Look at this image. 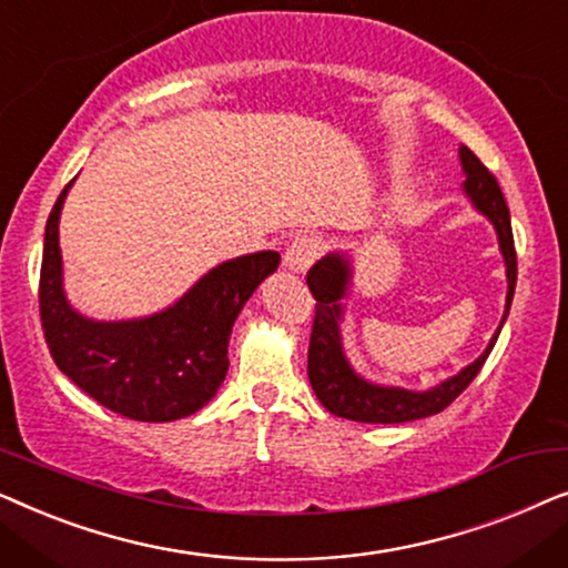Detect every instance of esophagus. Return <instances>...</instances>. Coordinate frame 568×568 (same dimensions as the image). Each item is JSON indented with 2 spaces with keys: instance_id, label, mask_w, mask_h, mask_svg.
Segmentation results:
<instances>
[{
  "instance_id": "obj_1",
  "label": "esophagus",
  "mask_w": 568,
  "mask_h": 568,
  "mask_svg": "<svg viewBox=\"0 0 568 568\" xmlns=\"http://www.w3.org/2000/svg\"><path fill=\"white\" fill-rule=\"evenodd\" d=\"M323 240L317 235H297L286 247L284 263L297 274H305V271L313 266V263L323 255Z\"/></svg>"
}]
</instances>
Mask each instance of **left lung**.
Masks as SVG:
<instances>
[{"label": "left lung", "mask_w": 568, "mask_h": 568, "mask_svg": "<svg viewBox=\"0 0 568 568\" xmlns=\"http://www.w3.org/2000/svg\"><path fill=\"white\" fill-rule=\"evenodd\" d=\"M460 160L465 170V193H468L478 212H484L488 220L494 222L496 235H499V247L504 253V263H507V310L509 313L511 297H515L517 286V251H515V235H511L509 209L504 201V193L496 183V178L488 173V168L473 154L468 146H460ZM348 284V263L341 255H328V258L317 261L313 268L307 271V286L315 297V317H313V333H310V348H307V377L310 385L331 414L352 418V422L364 424H403L416 422V418H426L445 410L465 387H468L476 375L484 367V362L491 354V348L499 338V331L491 338V344L484 354L478 356L470 367H465L460 375H455L447 383H442L429 393H414L400 390V387H379L369 385L367 379L354 375L348 367L344 352H341L338 338V317L341 305L338 300L344 297ZM504 325V321H501Z\"/></svg>", "instance_id": "obj_1"}]
</instances>
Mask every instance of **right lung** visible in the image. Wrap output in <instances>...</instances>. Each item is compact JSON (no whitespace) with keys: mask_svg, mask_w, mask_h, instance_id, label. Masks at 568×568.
Segmentation results:
<instances>
[{"mask_svg":"<svg viewBox=\"0 0 568 568\" xmlns=\"http://www.w3.org/2000/svg\"><path fill=\"white\" fill-rule=\"evenodd\" d=\"M59 193L43 237L38 310L57 367L113 414L134 422H175L214 398L227 375L232 323L255 286L278 266L263 251L227 261L201 278L165 313L126 323H95L77 315L61 290Z\"/></svg>","mask_w":568,"mask_h":568,"instance_id":"obj_1","label":"right lung"}]
</instances>
